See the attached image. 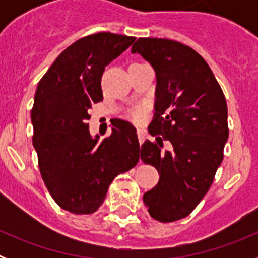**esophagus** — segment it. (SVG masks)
Masks as SVG:
<instances>
[{
	"instance_id": "esophagus-1",
	"label": "esophagus",
	"mask_w": 258,
	"mask_h": 258,
	"mask_svg": "<svg viewBox=\"0 0 258 258\" xmlns=\"http://www.w3.org/2000/svg\"><path fill=\"white\" fill-rule=\"evenodd\" d=\"M137 134H138V140H140V143L145 142L146 137H147V132H146L145 129H142V127H138V129H137Z\"/></svg>"
}]
</instances>
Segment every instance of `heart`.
<instances>
[{
	"mask_svg": "<svg viewBox=\"0 0 258 258\" xmlns=\"http://www.w3.org/2000/svg\"><path fill=\"white\" fill-rule=\"evenodd\" d=\"M131 116L134 120H140V118L142 117V109L138 108V107H137V108H133L131 111Z\"/></svg>",
	"mask_w": 258,
	"mask_h": 258,
	"instance_id": "heart-1",
	"label": "heart"
}]
</instances>
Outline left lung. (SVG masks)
<instances>
[{"instance_id": "8db88e82", "label": "left lung", "mask_w": 258, "mask_h": 258, "mask_svg": "<svg viewBox=\"0 0 258 258\" xmlns=\"http://www.w3.org/2000/svg\"><path fill=\"white\" fill-rule=\"evenodd\" d=\"M156 72L155 113L141 146V160L155 166L159 182L143 195L160 222L187 217L211 187L229 138L227 104L202 55L178 41L138 38L132 47ZM166 140L170 152L162 150Z\"/></svg>"}]
</instances>
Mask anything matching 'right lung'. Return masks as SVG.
<instances>
[{
    "label": "right lung",
    "mask_w": 258,
    "mask_h": 258,
    "mask_svg": "<svg viewBox=\"0 0 258 258\" xmlns=\"http://www.w3.org/2000/svg\"><path fill=\"white\" fill-rule=\"evenodd\" d=\"M136 40L101 32L80 38L55 59L38 83L31 111L32 142L41 177L60 208L92 214L106 199L116 175L140 160L136 127L113 122L102 141L89 133V108L103 101L104 68Z\"/></svg>",
    "instance_id": "right-lung-1"
}]
</instances>
